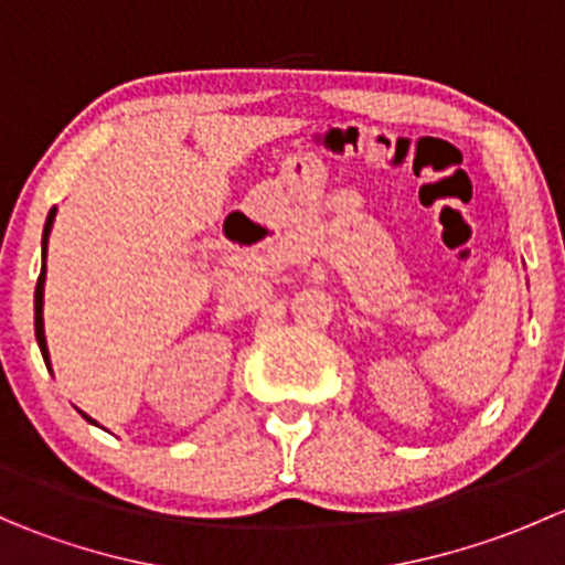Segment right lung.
Wrapping results in <instances>:
<instances>
[{"label":"right lung","instance_id":"1","mask_svg":"<svg viewBox=\"0 0 565 565\" xmlns=\"http://www.w3.org/2000/svg\"><path fill=\"white\" fill-rule=\"evenodd\" d=\"M54 218H56V207H51L49 218H45V226H43V267H40V278H38V287H35V339H38L40 355H43L49 372H51V355H49V344H45V328H43V289H45V254H49V235H51V226H54ZM82 415L89 420V424H95L87 413H82Z\"/></svg>","mask_w":565,"mask_h":565}]
</instances>
